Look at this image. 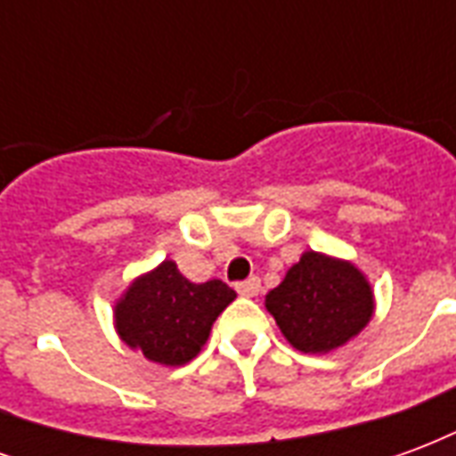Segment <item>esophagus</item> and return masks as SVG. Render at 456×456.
<instances>
[{"mask_svg":"<svg viewBox=\"0 0 456 456\" xmlns=\"http://www.w3.org/2000/svg\"><path fill=\"white\" fill-rule=\"evenodd\" d=\"M258 290H261V281H258L256 276H251V278H247V281L237 283V293L241 297L258 296Z\"/></svg>","mask_w":456,"mask_h":456,"instance_id":"34e87169","label":"esophagus"}]
</instances>
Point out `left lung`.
I'll return each instance as SVG.
<instances>
[{"label": "left lung", "instance_id": "1", "mask_svg": "<svg viewBox=\"0 0 456 456\" xmlns=\"http://www.w3.org/2000/svg\"><path fill=\"white\" fill-rule=\"evenodd\" d=\"M266 310L297 352L330 354L371 322L376 303L352 261L305 251L268 293Z\"/></svg>", "mask_w": 456, "mask_h": 456}]
</instances>
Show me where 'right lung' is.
<instances>
[{"label": "right lung", "instance_id": "right-lung-1", "mask_svg": "<svg viewBox=\"0 0 456 456\" xmlns=\"http://www.w3.org/2000/svg\"><path fill=\"white\" fill-rule=\"evenodd\" d=\"M237 297L217 278L192 283L175 261L134 278L114 303V330L126 346L160 366H183L208 342L215 320Z\"/></svg>", "mask_w": 456, "mask_h": 456}]
</instances>
